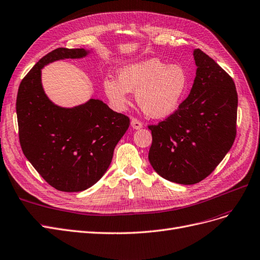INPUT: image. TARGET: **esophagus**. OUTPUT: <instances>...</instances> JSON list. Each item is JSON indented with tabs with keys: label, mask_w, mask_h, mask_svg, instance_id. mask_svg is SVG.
I'll list each match as a JSON object with an SVG mask.
<instances>
[{
	"label": "esophagus",
	"mask_w": 260,
	"mask_h": 260,
	"mask_svg": "<svg viewBox=\"0 0 260 260\" xmlns=\"http://www.w3.org/2000/svg\"><path fill=\"white\" fill-rule=\"evenodd\" d=\"M131 125L134 129H140L142 127V123L140 121H138L137 119H132Z\"/></svg>",
	"instance_id": "esophagus-1"
}]
</instances>
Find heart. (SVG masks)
<instances>
[{
	"instance_id": "heart-1",
	"label": "heart",
	"mask_w": 260,
	"mask_h": 260,
	"mask_svg": "<svg viewBox=\"0 0 260 260\" xmlns=\"http://www.w3.org/2000/svg\"><path fill=\"white\" fill-rule=\"evenodd\" d=\"M107 98L116 110H125L129 91H135L139 107L148 116L163 119L176 111L188 88V74L180 64H167L148 58L122 66L118 79L103 82Z\"/></svg>"
}]
</instances>
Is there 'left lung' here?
Instances as JSON below:
<instances>
[{
  "mask_svg": "<svg viewBox=\"0 0 260 260\" xmlns=\"http://www.w3.org/2000/svg\"><path fill=\"white\" fill-rule=\"evenodd\" d=\"M193 85L177 110L150 125L149 161L166 180L194 185L231 149L236 138L238 94L229 74L201 49H194Z\"/></svg>",
  "mask_w": 260,
  "mask_h": 260,
  "instance_id": "1",
  "label": "left lung"
}]
</instances>
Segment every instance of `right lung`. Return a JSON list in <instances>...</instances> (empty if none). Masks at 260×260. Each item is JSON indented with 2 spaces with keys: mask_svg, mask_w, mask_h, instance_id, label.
Here are the masks:
<instances>
[{
  "mask_svg": "<svg viewBox=\"0 0 260 260\" xmlns=\"http://www.w3.org/2000/svg\"><path fill=\"white\" fill-rule=\"evenodd\" d=\"M93 49L57 48L40 59L21 81L16 112L19 140L28 161L49 185L64 192L94 186L111 163L129 126L126 115L99 99L71 108L54 104L42 84V69L64 59H81Z\"/></svg>",
  "mask_w": 260,
  "mask_h": 260,
  "instance_id": "obj_1",
  "label": "right lung"
}]
</instances>
